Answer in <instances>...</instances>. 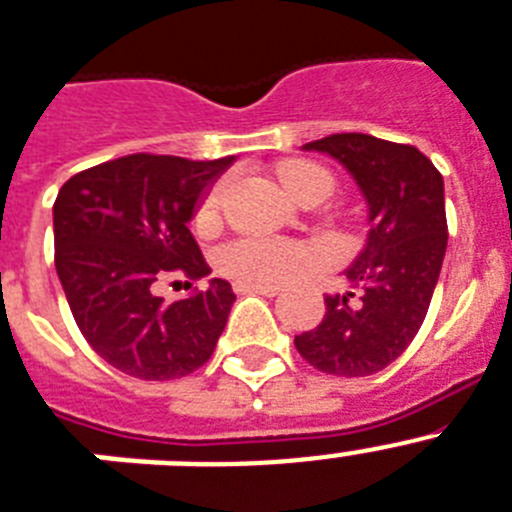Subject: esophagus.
I'll use <instances>...</instances> for the list:
<instances>
[{
	"label": "esophagus",
	"mask_w": 512,
	"mask_h": 512,
	"mask_svg": "<svg viewBox=\"0 0 512 512\" xmlns=\"http://www.w3.org/2000/svg\"><path fill=\"white\" fill-rule=\"evenodd\" d=\"M236 291H239V294L276 296L278 291H281V286H273V283H236Z\"/></svg>",
	"instance_id": "obj_1"
}]
</instances>
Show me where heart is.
Returning <instances> with one entry per match:
<instances>
[{
  "label": "heart",
  "mask_w": 512,
  "mask_h": 512,
  "mask_svg": "<svg viewBox=\"0 0 512 512\" xmlns=\"http://www.w3.org/2000/svg\"><path fill=\"white\" fill-rule=\"evenodd\" d=\"M278 179L291 197H304L307 192L333 190V176L309 161H286L278 166ZM223 203V184H216L197 208L195 223L200 231H210L218 223ZM309 252L296 244L276 239H239L221 252V268L242 283H283L294 278L307 265Z\"/></svg>",
  "instance_id": "b5f03b06"
}]
</instances>
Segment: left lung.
<instances>
[{"mask_svg": "<svg viewBox=\"0 0 512 512\" xmlns=\"http://www.w3.org/2000/svg\"><path fill=\"white\" fill-rule=\"evenodd\" d=\"M304 150L336 158L354 176L369 234L343 270L349 291L325 296L322 322L294 346L328 375H375L409 349L435 294L448 247L442 174L414 145L362 132L328 135Z\"/></svg>", "mask_w": 512, "mask_h": 512, "instance_id": "8db88e82", "label": "left lung"}]
</instances>
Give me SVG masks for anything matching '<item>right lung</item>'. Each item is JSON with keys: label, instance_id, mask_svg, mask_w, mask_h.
Returning <instances> with one entry per match:
<instances>
[{"label": "right lung", "instance_id": "obj_1", "mask_svg": "<svg viewBox=\"0 0 512 512\" xmlns=\"http://www.w3.org/2000/svg\"><path fill=\"white\" fill-rule=\"evenodd\" d=\"M135 153L80 171L54 203V265L77 328L103 362L137 380H174L210 359L236 294L223 278L163 302L169 276L210 268L190 231L208 187L234 163Z\"/></svg>", "mask_w": 512, "mask_h": 512}]
</instances>
